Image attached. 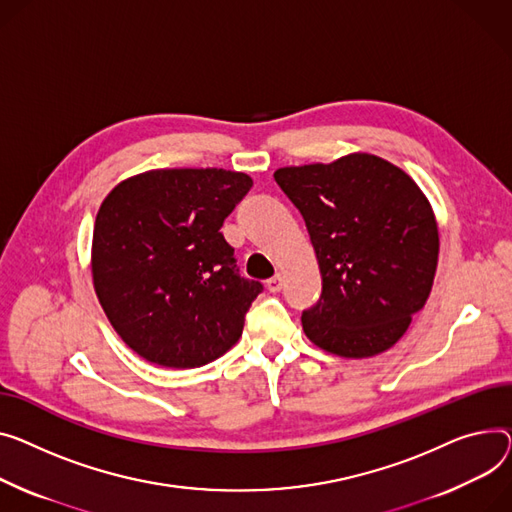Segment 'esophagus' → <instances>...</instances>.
Segmentation results:
<instances>
[{"mask_svg": "<svg viewBox=\"0 0 512 512\" xmlns=\"http://www.w3.org/2000/svg\"><path fill=\"white\" fill-rule=\"evenodd\" d=\"M267 290L271 292V294H276V292H280L282 290V276H274V278H271V280H267Z\"/></svg>", "mask_w": 512, "mask_h": 512, "instance_id": "34e87169", "label": "esophagus"}]
</instances>
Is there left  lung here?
<instances>
[{
	"mask_svg": "<svg viewBox=\"0 0 512 512\" xmlns=\"http://www.w3.org/2000/svg\"><path fill=\"white\" fill-rule=\"evenodd\" d=\"M274 179L304 218L323 278L317 304L302 311L306 337L344 358L395 346L436 274L438 226L426 195L364 152L278 168Z\"/></svg>",
	"mask_w": 512,
	"mask_h": 512,
	"instance_id": "left-lung-1",
	"label": "left lung"
}]
</instances>
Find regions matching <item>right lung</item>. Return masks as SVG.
I'll list each match as a JSON object with an SVG mask.
<instances>
[{
  "mask_svg": "<svg viewBox=\"0 0 512 512\" xmlns=\"http://www.w3.org/2000/svg\"><path fill=\"white\" fill-rule=\"evenodd\" d=\"M253 181L224 168H160L119 183L92 234V280L123 342L166 368L226 354L263 290L220 232Z\"/></svg>",
  "mask_w": 512,
  "mask_h": 512,
  "instance_id": "add662e5",
  "label": "right lung"
}]
</instances>
